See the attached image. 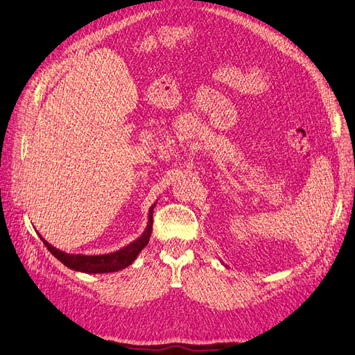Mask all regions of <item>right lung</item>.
Wrapping results in <instances>:
<instances>
[{"mask_svg":"<svg viewBox=\"0 0 355 355\" xmlns=\"http://www.w3.org/2000/svg\"><path fill=\"white\" fill-rule=\"evenodd\" d=\"M154 202L151 207H149L148 211V223L145 231L141 234V237H137L135 241H132L130 244L124 245L123 249L112 252V253H105V254H81V253H67L62 252L56 247H53L50 243H47L44 239L41 237L42 243L46 244L47 249L50 250V253L59 259L63 265H67L68 268L73 271H80V272H85V274H106V272H116L121 271L124 268L130 266L135 259L137 257V254L144 250V247L148 244L149 237H151L153 232V213H154Z\"/></svg>","mask_w":355,"mask_h":355,"instance_id":"add662e5","label":"right lung"}]
</instances>
